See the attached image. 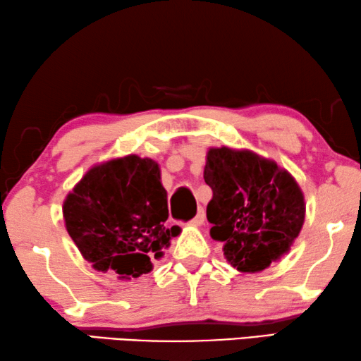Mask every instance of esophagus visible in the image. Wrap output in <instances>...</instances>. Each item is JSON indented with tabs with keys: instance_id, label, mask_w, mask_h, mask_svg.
Instances as JSON below:
<instances>
[{
	"instance_id": "1",
	"label": "esophagus",
	"mask_w": 361,
	"mask_h": 361,
	"mask_svg": "<svg viewBox=\"0 0 361 361\" xmlns=\"http://www.w3.org/2000/svg\"><path fill=\"white\" fill-rule=\"evenodd\" d=\"M203 222H204V211H203V208H200L198 212H197V216L193 217L190 224H192V226H202Z\"/></svg>"
}]
</instances>
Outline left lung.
<instances>
[{
    "label": "left lung",
    "mask_w": 361,
    "mask_h": 361,
    "mask_svg": "<svg viewBox=\"0 0 361 361\" xmlns=\"http://www.w3.org/2000/svg\"><path fill=\"white\" fill-rule=\"evenodd\" d=\"M204 182L212 190L206 208L211 236L222 241L228 262L241 271L269 267L302 228L305 204L296 180L256 153L211 149Z\"/></svg>",
    "instance_id": "1"
}]
</instances>
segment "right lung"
I'll return each instance as SVG.
<instances>
[{
  "mask_svg": "<svg viewBox=\"0 0 361 361\" xmlns=\"http://www.w3.org/2000/svg\"><path fill=\"white\" fill-rule=\"evenodd\" d=\"M159 179L153 159L129 155L94 166L68 193L65 227L94 269L137 279L179 235V227L166 226L168 193Z\"/></svg>",
  "mask_w": 361,
  "mask_h": 361,
  "instance_id": "obj_1",
  "label": "right lung"
}]
</instances>
